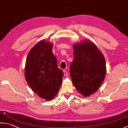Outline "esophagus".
Returning <instances> with one entry per match:
<instances>
[{"instance_id":"1","label":"esophagus","mask_w":128,"mask_h":128,"mask_svg":"<svg viewBox=\"0 0 128 128\" xmlns=\"http://www.w3.org/2000/svg\"><path fill=\"white\" fill-rule=\"evenodd\" d=\"M63 72H64V75L65 76H68V72L66 70H63Z\"/></svg>"}]
</instances>
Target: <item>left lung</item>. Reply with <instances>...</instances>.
<instances>
[{
    "instance_id": "left-lung-1",
    "label": "left lung",
    "mask_w": 128,
    "mask_h": 128,
    "mask_svg": "<svg viewBox=\"0 0 128 128\" xmlns=\"http://www.w3.org/2000/svg\"><path fill=\"white\" fill-rule=\"evenodd\" d=\"M74 59L70 64V76L80 93L88 97L97 91L104 79V57L94 43L88 40L73 44Z\"/></svg>"
}]
</instances>
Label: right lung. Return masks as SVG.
<instances>
[{
  "mask_svg": "<svg viewBox=\"0 0 128 128\" xmlns=\"http://www.w3.org/2000/svg\"><path fill=\"white\" fill-rule=\"evenodd\" d=\"M53 43L40 40L29 52L25 76L27 82L35 93L46 100H52L58 92L64 73L57 66L52 50Z\"/></svg>",
  "mask_w": 128,
  "mask_h": 128,
  "instance_id": "right-lung-1",
  "label": "right lung"
}]
</instances>
